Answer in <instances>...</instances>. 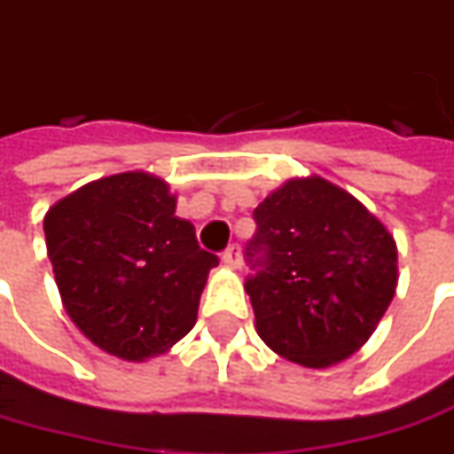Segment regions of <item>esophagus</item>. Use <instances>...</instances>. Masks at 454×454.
Here are the masks:
<instances>
[{"label": "esophagus", "instance_id": "34e87169", "mask_svg": "<svg viewBox=\"0 0 454 454\" xmlns=\"http://www.w3.org/2000/svg\"><path fill=\"white\" fill-rule=\"evenodd\" d=\"M223 263H226L228 269H241L243 254H241V246H239V243L228 246L226 251H223Z\"/></svg>", "mask_w": 454, "mask_h": 454}]
</instances>
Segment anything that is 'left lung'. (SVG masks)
<instances>
[{"label": "left lung", "instance_id": "obj_1", "mask_svg": "<svg viewBox=\"0 0 454 454\" xmlns=\"http://www.w3.org/2000/svg\"><path fill=\"white\" fill-rule=\"evenodd\" d=\"M246 281L269 349L324 369L364 347L397 291V243L352 193L321 176L291 178L254 211Z\"/></svg>", "mask_w": 454, "mask_h": 454}]
</instances>
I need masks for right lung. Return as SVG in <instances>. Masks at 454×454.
<instances>
[{"label":"right lung","instance_id":"add662e5","mask_svg":"<svg viewBox=\"0 0 454 454\" xmlns=\"http://www.w3.org/2000/svg\"><path fill=\"white\" fill-rule=\"evenodd\" d=\"M47 256L67 317L125 362L165 354L193 329L218 258L176 215L163 178L128 170L92 180L44 215Z\"/></svg>","mask_w":454,"mask_h":454}]
</instances>
